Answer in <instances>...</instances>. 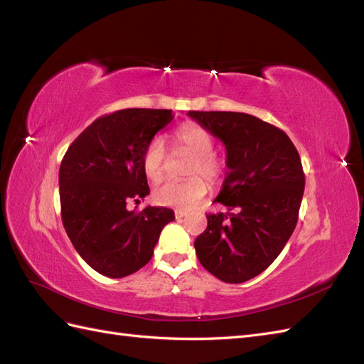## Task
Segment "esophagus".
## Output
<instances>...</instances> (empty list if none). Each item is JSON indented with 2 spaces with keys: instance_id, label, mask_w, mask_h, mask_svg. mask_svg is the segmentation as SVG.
Returning a JSON list of instances; mask_svg holds the SVG:
<instances>
[{
  "instance_id": "obj_1",
  "label": "esophagus",
  "mask_w": 364,
  "mask_h": 364,
  "mask_svg": "<svg viewBox=\"0 0 364 364\" xmlns=\"http://www.w3.org/2000/svg\"><path fill=\"white\" fill-rule=\"evenodd\" d=\"M185 215H186V213H183V211H176V213H174V217H176V218H178V220L183 218Z\"/></svg>"
}]
</instances>
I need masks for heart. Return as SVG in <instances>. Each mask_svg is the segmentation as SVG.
Returning <instances> with one entry per match:
<instances>
[{
    "mask_svg": "<svg viewBox=\"0 0 364 364\" xmlns=\"http://www.w3.org/2000/svg\"><path fill=\"white\" fill-rule=\"evenodd\" d=\"M174 142L188 149L194 155L188 170L193 178L161 182L153 191V199L164 206L190 208L199 202L208 191L205 181L199 176H203L209 183H217L223 176L225 164L214 155L215 141L213 134L199 124L185 123L179 126L174 132ZM165 158H167V150L164 139L159 136L153 138L142 153L141 161L142 171L149 179L158 181L164 174Z\"/></svg>",
    "mask_w": 364,
    "mask_h": 364,
    "instance_id": "1",
    "label": "heart"
}]
</instances>
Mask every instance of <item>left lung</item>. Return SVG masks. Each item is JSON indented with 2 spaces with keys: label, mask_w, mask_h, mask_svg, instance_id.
<instances>
[{
  "label": "left lung",
  "mask_w": 364,
  "mask_h": 364,
  "mask_svg": "<svg viewBox=\"0 0 364 364\" xmlns=\"http://www.w3.org/2000/svg\"><path fill=\"white\" fill-rule=\"evenodd\" d=\"M188 115L223 142L229 170L215 199L228 213L206 215L196 255L220 281H249L278 258L296 228L305 188L299 153L285 132L253 115Z\"/></svg>",
  "instance_id": "obj_1"
}]
</instances>
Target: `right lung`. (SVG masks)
<instances>
[{"mask_svg":"<svg viewBox=\"0 0 364 364\" xmlns=\"http://www.w3.org/2000/svg\"><path fill=\"white\" fill-rule=\"evenodd\" d=\"M173 118L168 109H121L87 126L62 159L63 228L87 266L107 278L144 267L161 230L174 220L168 208H126L150 194L142 153Z\"/></svg>","mask_w":364,"mask_h":364,"instance_id":"right-lung-1","label":"right lung"}]
</instances>
